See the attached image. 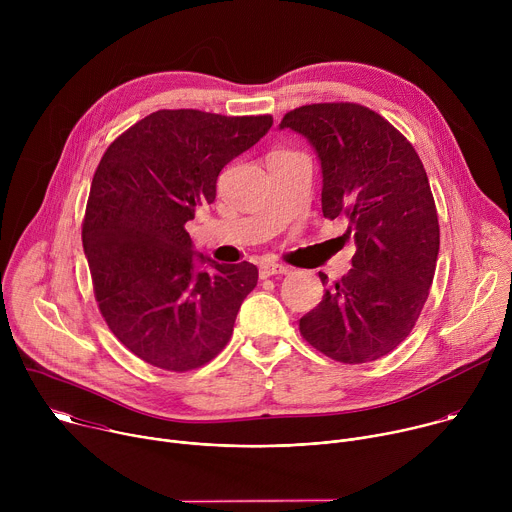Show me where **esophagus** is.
<instances>
[{
    "mask_svg": "<svg viewBox=\"0 0 512 512\" xmlns=\"http://www.w3.org/2000/svg\"><path fill=\"white\" fill-rule=\"evenodd\" d=\"M259 273H261V277H273V275H287L289 269L279 263H261Z\"/></svg>",
    "mask_w": 512,
    "mask_h": 512,
    "instance_id": "obj_1",
    "label": "esophagus"
}]
</instances>
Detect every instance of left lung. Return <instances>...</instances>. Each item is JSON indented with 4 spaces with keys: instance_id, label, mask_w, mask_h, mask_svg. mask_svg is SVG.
I'll use <instances>...</instances> for the list:
<instances>
[{
    "instance_id": "1",
    "label": "left lung",
    "mask_w": 512,
    "mask_h": 512,
    "mask_svg": "<svg viewBox=\"0 0 512 512\" xmlns=\"http://www.w3.org/2000/svg\"><path fill=\"white\" fill-rule=\"evenodd\" d=\"M304 135L322 166V212L348 218L352 269L302 316L308 344L344 364L373 362L413 330L435 273L440 223L425 168L407 137L356 103H314L279 123Z\"/></svg>"
}]
</instances>
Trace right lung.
<instances>
[{
  "instance_id": "right-lung-1",
  "label": "right lung",
  "mask_w": 512,
  "mask_h": 512,
  "mask_svg": "<svg viewBox=\"0 0 512 512\" xmlns=\"http://www.w3.org/2000/svg\"><path fill=\"white\" fill-rule=\"evenodd\" d=\"M271 125V115L162 109L121 133L95 170L83 221L95 300L117 340L158 369L212 360L257 285L253 263L196 255L184 227L214 202L221 170Z\"/></svg>"
}]
</instances>
